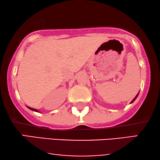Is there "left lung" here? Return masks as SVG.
<instances>
[{"label":"left lung","instance_id":"left-lung-1","mask_svg":"<svg viewBox=\"0 0 160 160\" xmlns=\"http://www.w3.org/2000/svg\"><path fill=\"white\" fill-rule=\"evenodd\" d=\"M138 94H139V93H138ZM138 95H136V96H135V98H134L133 99V100H132V102H131V103H132V102H134V101H135V99L137 98V97H138Z\"/></svg>","mask_w":160,"mask_h":160}]
</instances>
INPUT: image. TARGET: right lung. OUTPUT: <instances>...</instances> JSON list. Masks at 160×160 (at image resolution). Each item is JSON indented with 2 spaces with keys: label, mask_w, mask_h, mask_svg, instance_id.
I'll list each match as a JSON object with an SVG mask.
<instances>
[{
  "label": "right lung",
  "mask_w": 160,
  "mask_h": 160,
  "mask_svg": "<svg viewBox=\"0 0 160 160\" xmlns=\"http://www.w3.org/2000/svg\"><path fill=\"white\" fill-rule=\"evenodd\" d=\"M28 109H30L31 110H32V111H34V112H38V110H37V109H33V108H31V107H28Z\"/></svg>",
  "instance_id": "right-lung-1"
}]
</instances>
